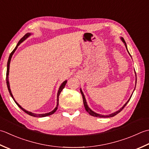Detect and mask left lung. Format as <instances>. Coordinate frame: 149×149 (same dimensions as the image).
<instances>
[{
	"label": "left lung",
	"instance_id": "1",
	"mask_svg": "<svg viewBox=\"0 0 149 149\" xmlns=\"http://www.w3.org/2000/svg\"><path fill=\"white\" fill-rule=\"evenodd\" d=\"M120 39L121 40V41H122V42H123L124 44H125V47H126V49H127V52L129 53V55H130V56H131V55H130V53H129V52L128 49H127V44H126V43H125V40H124L123 38H122V37H120ZM131 58H132V57H131ZM135 75H136V72H135ZM135 87H136V86H135ZM80 93H81V95H82L83 102H84V107H85V109H86V111H87V113H89L90 115H91V116H95V117H98V118H110V117H113V116H114L115 115H116L117 114L119 113L120 112L121 110H122V109H123L124 107H125V106L127 104V103H128V102H129V100H130V98H131V96H132V95H131V96H130V98L128 100V101H127V102L125 103V104L123 105V107H121V108H120L118 111H116V112H114V113H111V114H108V115H102V114H98V113H95V112H94L93 111H92L91 109L89 107V106L87 105V102H86V98H85V96H84V93L82 92V90H81V89H80Z\"/></svg>",
	"mask_w": 149,
	"mask_h": 149
}]
</instances>
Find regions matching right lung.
I'll list each match as a JSON object with an SVG mask.
<instances>
[{"label":"right lung","instance_id":"obj_1","mask_svg":"<svg viewBox=\"0 0 149 149\" xmlns=\"http://www.w3.org/2000/svg\"><path fill=\"white\" fill-rule=\"evenodd\" d=\"M31 35H32L31 33H26V34L24 35L23 37L20 39V40H19V42H18V44H17V45H16V47H15V49L13 50V51H12V52L10 53V56H9V58H8V63H7V72H6V84H7V86H8V91H9V92H10V95H11V96L12 97V98L13 99V100L15 101V102L16 103V104L19 106V107L22 109V110L23 111H24L26 113H27L28 114H29V115H30V116H34V117H38V118H42V117H45V116H49V115H51V114H53V113H55V111L57 110V109H58V102H59V99H58V98H59V96H60V93H61V91H62L63 90V88L65 87V84H66V83H67V80H65V81H63V82L60 85V87H59V89H58V93H57V105H56V107L54 108L53 110L52 111H51V112H49V113H45V114H35V113H31V112H29V111H26V109H24V108H22V107H21V106L18 104V103L15 101V98H14V97H13V95H12V93H11V89H10V82H9V78H8V77H9V71H10V62H11V57H12V56H13V54H14V53H15V51L17 50V47H18V46H19V45L21 44V43H22V42L26 40V39H27L28 38L29 36Z\"/></svg>","mask_w":149,"mask_h":149}]
</instances>
